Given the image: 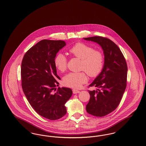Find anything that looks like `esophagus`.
I'll return each mask as SVG.
<instances>
[{
    "mask_svg": "<svg viewBox=\"0 0 146 146\" xmlns=\"http://www.w3.org/2000/svg\"><path fill=\"white\" fill-rule=\"evenodd\" d=\"M73 94H76L79 93L80 91L78 90H76V89H73Z\"/></svg>",
    "mask_w": 146,
    "mask_h": 146,
    "instance_id": "34e87169",
    "label": "esophagus"
}]
</instances>
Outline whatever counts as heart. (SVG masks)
I'll return each mask as SVG.
<instances>
[{"label": "heart", "instance_id": "b5f03b06", "mask_svg": "<svg viewBox=\"0 0 146 146\" xmlns=\"http://www.w3.org/2000/svg\"><path fill=\"white\" fill-rule=\"evenodd\" d=\"M68 52L73 57L81 60L80 72H71L63 78L64 85L79 88L88 82L86 73L91 77L97 76L103 70L104 64V52L100 50H95L89 45L83 42H77L68 50ZM54 64L57 70L64 72L67 68L68 61L66 57L59 52L54 58Z\"/></svg>", "mask_w": 146, "mask_h": 146}]
</instances>
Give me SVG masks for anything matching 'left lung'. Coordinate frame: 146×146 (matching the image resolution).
<instances>
[{
	"label": "left lung",
	"mask_w": 146,
	"mask_h": 146,
	"mask_svg": "<svg viewBox=\"0 0 146 146\" xmlns=\"http://www.w3.org/2000/svg\"><path fill=\"white\" fill-rule=\"evenodd\" d=\"M84 39L97 42L104 52L103 70L89 85L98 89L89 90L90 97L86 106L89 114L102 117L114 111L121 101L127 83V63L119 47L108 38L95 36Z\"/></svg>",
	"instance_id": "left-lung-1"
}]
</instances>
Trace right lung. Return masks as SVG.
<instances>
[{
    "label": "right lung",
    "instance_id": "right-lung-1",
    "mask_svg": "<svg viewBox=\"0 0 146 146\" xmlns=\"http://www.w3.org/2000/svg\"><path fill=\"white\" fill-rule=\"evenodd\" d=\"M66 45L63 40L44 39L26 52L21 63L22 88L29 104L38 114L51 120L62 118L72 91L58 87L54 58Z\"/></svg>",
    "mask_w": 146,
    "mask_h": 146
}]
</instances>
